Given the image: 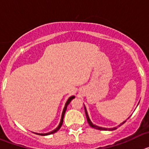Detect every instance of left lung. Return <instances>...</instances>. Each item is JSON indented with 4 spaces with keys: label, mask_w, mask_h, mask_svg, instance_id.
<instances>
[{
    "label": "left lung",
    "mask_w": 149,
    "mask_h": 149,
    "mask_svg": "<svg viewBox=\"0 0 149 149\" xmlns=\"http://www.w3.org/2000/svg\"><path fill=\"white\" fill-rule=\"evenodd\" d=\"M84 110H85V113H86V119H87V122L88 123H89V125L91 126L92 127H94V128L95 129H98V130H101V131H107V130H109V131H113V130H116V129H117V127H112V128H105V127H98V126L95 125H94V124H93V122H91V120L89 119V115H88V113L87 111H86V107H85V106H84ZM129 119V118H128ZM126 121H125V122H123L122 123H121V125H119V126H121L122 125H123L125 122Z\"/></svg>",
    "instance_id": "left-lung-1"
}]
</instances>
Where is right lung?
Here are the masks:
<instances>
[{
	"label": "right lung",
	"mask_w": 149,
	"mask_h": 149,
	"mask_svg": "<svg viewBox=\"0 0 149 149\" xmlns=\"http://www.w3.org/2000/svg\"><path fill=\"white\" fill-rule=\"evenodd\" d=\"M75 98L74 96H71L70 98H68V101H66V103H65V107H64V108H63V113H62V117H61V120H60V124H59L58 127H56L55 130H54L53 131H51V132H49V133H47V134H37L38 135H41V136H47V135H50V134H54V133H56V131H59L60 130V128L61 127L62 125H63V118H64V115H65V110H66L67 109V106H68V104H69V103H70L71 101H72V99H74V98ZM35 134H36V133H35Z\"/></svg>",
	"instance_id": "add662e5"
}]
</instances>
